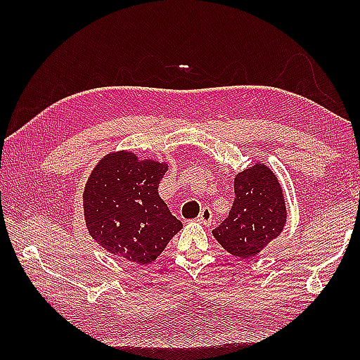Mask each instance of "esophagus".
Returning a JSON list of instances; mask_svg holds the SVG:
<instances>
[{"label": "esophagus", "instance_id": "1", "mask_svg": "<svg viewBox=\"0 0 360 360\" xmlns=\"http://www.w3.org/2000/svg\"><path fill=\"white\" fill-rule=\"evenodd\" d=\"M198 221H200L201 224H205V226H210V223L213 221V213L209 207H204L200 213V217H198Z\"/></svg>", "mask_w": 360, "mask_h": 360}]
</instances>
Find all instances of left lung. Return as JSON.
I'll return each instance as SVG.
<instances>
[{"label":"left lung","instance_id":"8db88e82","mask_svg":"<svg viewBox=\"0 0 360 360\" xmlns=\"http://www.w3.org/2000/svg\"><path fill=\"white\" fill-rule=\"evenodd\" d=\"M233 190L232 209L212 233L229 254L246 259L281 233L286 205L277 176L263 164L236 174Z\"/></svg>","mask_w":360,"mask_h":360}]
</instances>
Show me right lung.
I'll return each instance as SVG.
<instances>
[{"instance_id":"right-lung-1","label":"right lung","mask_w":360,"mask_h":360,"mask_svg":"<svg viewBox=\"0 0 360 360\" xmlns=\"http://www.w3.org/2000/svg\"><path fill=\"white\" fill-rule=\"evenodd\" d=\"M165 164L139 160L129 151L105 156L83 193L89 235L112 255L148 264L162 254L182 223L160 200Z\"/></svg>"}]
</instances>
